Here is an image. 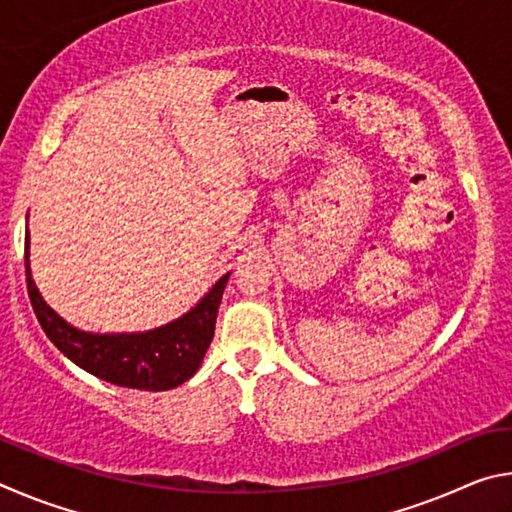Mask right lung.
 <instances>
[{"label": "right lung", "mask_w": 512, "mask_h": 512, "mask_svg": "<svg viewBox=\"0 0 512 512\" xmlns=\"http://www.w3.org/2000/svg\"><path fill=\"white\" fill-rule=\"evenodd\" d=\"M24 262L31 305L49 341L90 375L140 391H169L185 384L198 370L214 339L216 311L230 277L225 273L194 309L167 325L140 334H92L69 325L42 300L31 277L29 230Z\"/></svg>", "instance_id": "obj_1"}]
</instances>
